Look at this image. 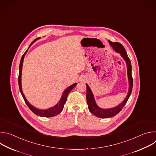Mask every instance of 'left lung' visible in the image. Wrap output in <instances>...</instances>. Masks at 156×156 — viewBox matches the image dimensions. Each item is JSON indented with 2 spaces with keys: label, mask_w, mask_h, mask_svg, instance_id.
Segmentation results:
<instances>
[{
  "label": "left lung",
  "mask_w": 156,
  "mask_h": 156,
  "mask_svg": "<svg viewBox=\"0 0 156 156\" xmlns=\"http://www.w3.org/2000/svg\"><path fill=\"white\" fill-rule=\"evenodd\" d=\"M109 44L110 46L112 47L113 49L116 52L119 53L122 58L125 60L126 63V67H127V75H128V83H129V87H128V93L126 95V97L125 99L122 101V103L119 104L117 106L110 108H102L99 107L97 104L96 103L94 95L92 93V91L90 89V86H89L87 84L86 85V101L87 104L88 105V108L90 112L96 115L99 118H109L112 117L118 114L120 111L122 110V108L125 106L126 103L127 102L131 91H132V87H133V78L131 75V65L129 58L128 57V55L126 54V52L124 48V47L122 45V44L119 42H113L110 41H108Z\"/></svg>",
  "instance_id": "obj_1"
}]
</instances>
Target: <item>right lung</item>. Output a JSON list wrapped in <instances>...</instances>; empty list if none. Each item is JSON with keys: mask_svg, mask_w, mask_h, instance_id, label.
Listing matches in <instances>:
<instances>
[{"mask_svg": "<svg viewBox=\"0 0 156 156\" xmlns=\"http://www.w3.org/2000/svg\"><path fill=\"white\" fill-rule=\"evenodd\" d=\"M41 37H38L36 38L35 40H34V41L31 44V45L30 46V47L28 48V49L30 48V46L32 45V44L37 39H39ZM28 49L27 50V51L24 53V54L22 55V57L21 58L20 60V66H19V75H18V85H19V89H20V91L23 98V99L25 102V103L27 104V105L28 106V107L30 108V110L32 111V112L35 114L37 116H40V117H54L55 116L57 115H58V114H60L63 108V106L64 104H65L66 101V98H67V96L69 95V94L70 93V92L73 90V89L75 87V86L77 84V83H74L73 84H72L71 86H69L66 90L63 92L62 95L60 98V99L59 101V102L55 105L54 106H53L52 107H51L49 108L48 109H45V110H42V109H39L36 108L35 107H34L33 105H32L26 99L23 91H22V87H21V72H22V66H23V59L24 57L27 54V52H28Z\"/></svg>", "mask_w": 156, "mask_h": 156, "instance_id": "add662e5", "label": "right lung"}]
</instances>
